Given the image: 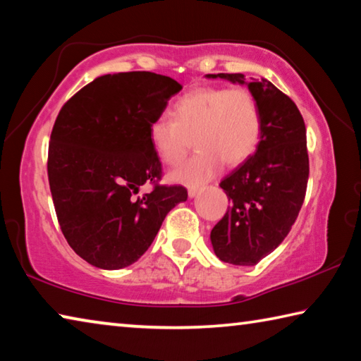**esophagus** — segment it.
Returning a JSON list of instances; mask_svg holds the SVG:
<instances>
[{"label":"esophagus","instance_id":"obj_1","mask_svg":"<svg viewBox=\"0 0 361 361\" xmlns=\"http://www.w3.org/2000/svg\"><path fill=\"white\" fill-rule=\"evenodd\" d=\"M202 186H191V188H189L188 189V195H189V197H195V195H197L200 191H202Z\"/></svg>","mask_w":361,"mask_h":361}]
</instances>
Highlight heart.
<instances>
[{
	"mask_svg": "<svg viewBox=\"0 0 361 361\" xmlns=\"http://www.w3.org/2000/svg\"><path fill=\"white\" fill-rule=\"evenodd\" d=\"M172 116H159L149 124V140L161 162L181 164L191 145V161L170 173V180L199 185L221 169L245 162L258 148L262 116L255 95L247 89L195 87L173 103Z\"/></svg>",
	"mask_w": 361,
	"mask_h": 361,
	"instance_id": "1",
	"label": "heart"
}]
</instances>
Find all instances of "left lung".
<instances>
[{"mask_svg":"<svg viewBox=\"0 0 361 361\" xmlns=\"http://www.w3.org/2000/svg\"><path fill=\"white\" fill-rule=\"evenodd\" d=\"M205 78L245 84L261 109L258 148L219 183L232 202L210 232L219 259L255 266L283 242L302 207L309 180L304 119L295 102L264 78L252 82L242 73Z\"/></svg>","mask_w":361,"mask_h":361,"instance_id":"obj_1","label":"left lung"}]
</instances>
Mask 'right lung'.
Returning a JSON list of instances; mask_svg holds the SVG:
<instances>
[{
    "mask_svg": "<svg viewBox=\"0 0 361 361\" xmlns=\"http://www.w3.org/2000/svg\"><path fill=\"white\" fill-rule=\"evenodd\" d=\"M183 87L149 71L94 79L65 103L49 143L47 175L68 245L89 264L116 271L135 262L164 218L185 202L183 186H159L162 167L149 124Z\"/></svg>",
    "mask_w": 361,
    "mask_h": 361,
    "instance_id": "right-lung-1",
    "label": "right lung"
}]
</instances>
